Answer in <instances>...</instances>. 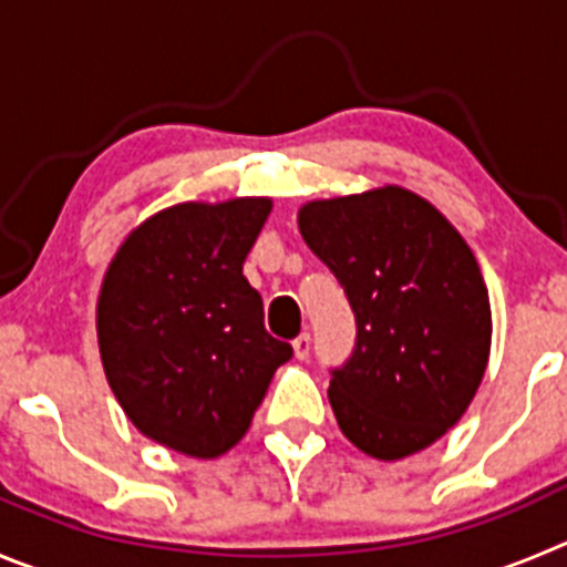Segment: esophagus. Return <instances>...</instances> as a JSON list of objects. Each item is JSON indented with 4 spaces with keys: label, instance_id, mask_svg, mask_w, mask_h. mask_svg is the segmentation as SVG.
<instances>
[{
    "label": "esophagus",
    "instance_id": "1",
    "mask_svg": "<svg viewBox=\"0 0 567 567\" xmlns=\"http://www.w3.org/2000/svg\"><path fill=\"white\" fill-rule=\"evenodd\" d=\"M293 355L299 358V361H305V358L310 355V332H301L299 338L293 341Z\"/></svg>",
    "mask_w": 567,
    "mask_h": 567
}]
</instances>
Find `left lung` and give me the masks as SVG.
Instances as JSON below:
<instances>
[{
    "instance_id": "1",
    "label": "left lung",
    "mask_w": 567,
    "mask_h": 567,
    "mask_svg": "<svg viewBox=\"0 0 567 567\" xmlns=\"http://www.w3.org/2000/svg\"><path fill=\"white\" fill-rule=\"evenodd\" d=\"M299 231L355 313V347L327 391L343 436L383 462L422 451L462 420L489 358L473 251L403 187L313 200Z\"/></svg>"
}]
</instances>
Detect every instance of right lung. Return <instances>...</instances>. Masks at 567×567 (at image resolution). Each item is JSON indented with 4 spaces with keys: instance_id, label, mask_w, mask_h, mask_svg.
<instances>
[{
    "instance_id": "obj_1",
    "label": "right lung",
    "mask_w": 567,
    "mask_h": 567,
    "mask_svg": "<svg viewBox=\"0 0 567 567\" xmlns=\"http://www.w3.org/2000/svg\"><path fill=\"white\" fill-rule=\"evenodd\" d=\"M268 198L178 204L120 246L97 301L105 378L153 442L195 458L235 447L293 347L268 336L243 262Z\"/></svg>"
}]
</instances>
